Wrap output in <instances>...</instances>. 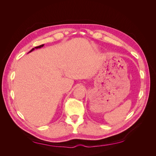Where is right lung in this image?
<instances>
[{"label": "right lung", "instance_id": "add662e5", "mask_svg": "<svg viewBox=\"0 0 156 156\" xmlns=\"http://www.w3.org/2000/svg\"><path fill=\"white\" fill-rule=\"evenodd\" d=\"M44 45V44H42V45H39V46H37V47H35L34 48H32L30 51H29V53L30 52H31V51H32L33 50H34V49H38V48H42V47H43Z\"/></svg>", "mask_w": 156, "mask_h": 156}]
</instances>
